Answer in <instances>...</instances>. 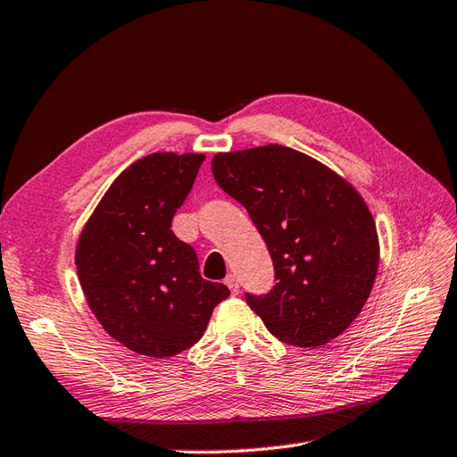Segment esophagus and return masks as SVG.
Instances as JSON below:
<instances>
[{"label":"esophagus","mask_w":457,"mask_h":457,"mask_svg":"<svg viewBox=\"0 0 457 457\" xmlns=\"http://www.w3.org/2000/svg\"><path fill=\"white\" fill-rule=\"evenodd\" d=\"M226 286H228L231 294H239V282H237L236 277H233V274H229V277L226 278Z\"/></svg>","instance_id":"obj_1"}]
</instances>
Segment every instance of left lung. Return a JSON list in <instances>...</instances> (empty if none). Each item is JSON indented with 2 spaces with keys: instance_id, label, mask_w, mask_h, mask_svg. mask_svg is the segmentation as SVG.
<instances>
[{
  "instance_id": "1",
  "label": "left lung",
  "mask_w": 457,
  "mask_h": 457,
  "mask_svg": "<svg viewBox=\"0 0 457 457\" xmlns=\"http://www.w3.org/2000/svg\"><path fill=\"white\" fill-rule=\"evenodd\" d=\"M216 183L247 208L277 284L245 300L282 343L315 348L353 323L378 274L376 221L346 179L292 147L212 157Z\"/></svg>"
}]
</instances>
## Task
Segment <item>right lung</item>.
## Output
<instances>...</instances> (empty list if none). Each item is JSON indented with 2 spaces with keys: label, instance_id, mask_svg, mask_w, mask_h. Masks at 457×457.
Listing matches in <instances>:
<instances>
[{
  "label": "right lung",
  "instance_id": "obj_1",
  "mask_svg": "<svg viewBox=\"0 0 457 457\" xmlns=\"http://www.w3.org/2000/svg\"><path fill=\"white\" fill-rule=\"evenodd\" d=\"M204 154L157 152L112 180L79 233L76 267L85 300L114 341L169 358L204 335L228 286L200 277L171 220L193 188Z\"/></svg>",
  "mask_w": 457,
  "mask_h": 457
}]
</instances>
